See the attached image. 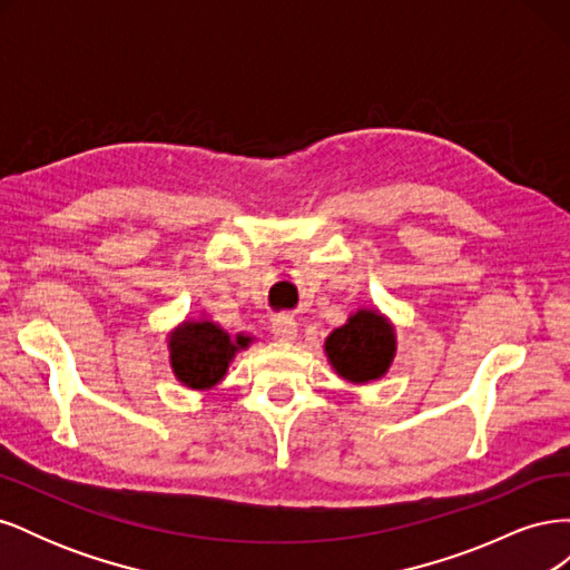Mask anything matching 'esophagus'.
I'll return each mask as SVG.
<instances>
[{
  "mask_svg": "<svg viewBox=\"0 0 570 570\" xmlns=\"http://www.w3.org/2000/svg\"><path fill=\"white\" fill-rule=\"evenodd\" d=\"M271 331L278 340L292 342V340H297V335H299V325L292 316H275Z\"/></svg>",
  "mask_w": 570,
  "mask_h": 570,
  "instance_id": "1",
  "label": "esophagus"
}]
</instances>
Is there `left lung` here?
Wrapping results in <instances>:
<instances>
[{"label":"left lung","instance_id":"1","mask_svg":"<svg viewBox=\"0 0 570 570\" xmlns=\"http://www.w3.org/2000/svg\"><path fill=\"white\" fill-rule=\"evenodd\" d=\"M323 352L342 381L352 385L381 381L396 356L394 323L377 306H358L347 323L325 337Z\"/></svg>","mask_w":570,"mask_h":570}]
</instances>
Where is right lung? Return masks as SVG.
<instances>
[{
	"instance_id": "right-lung-1",
	"label": "right lung",
	"mask_w": 570,
	"mask_h": 570,
	"mask_svg": "<svg viewBox=\"0 0 570 570\" xmlns=\"http://www.w3.org/2000/svg\"><path fill=\"white\" fill-rule=\"evenodd\" d=\"M252 342L254 337L245 333L230 337L226 327L202 314V318H185L168 333V364L183 387L206 392L226 377L237 352Z\"/></svg>"
}]
</instances>
